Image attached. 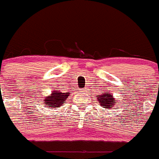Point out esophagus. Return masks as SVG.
<instances>
[{
  "instance_id": "34e87169",
  "label": "esophagus",
  "mask_w": 159,
  "mask_h": 159,
  "mask_svg": "<svg viewBox=\"0 0 159 159\" xmlns=\"http://www.w3.org/2000/svg\"><path fill=\"white\" fill-rule=\"evenodd\" d=\"M86 91H87V89H81V92H83V93H85Z\"/></svg>"
}]
</instances>
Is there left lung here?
I'll return each instance as SVG.
<instances>
[{"label":"left lung","instance_id":"1","mask_svg":"<svg viewBox=\"0 0 159 159\" xmlns=\"http://www.w3.org/2000/svg\"><path fill=\"white\" fill-rule=\"evenodd\" d=\"M98 103L100 105L103 107V108H113V106H115L116 104H117V101L115 98L112 97V93H103L99 97H98Z\"/></svg>","mask_w":159,"mask_h":159}]
</instances>
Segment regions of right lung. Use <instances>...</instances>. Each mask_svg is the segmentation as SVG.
Returning a JSON list of instances; mask_svg holds the SVG:
<instances>
[{"label":"right lung","instance_id":"obj_1","mask_svg":"<svg viewBox=\"0 0 159 159\" xmlns=\"http://www.w3.org/2000/svg\"><path fill=\"white\" fill-rule=\"evenodd\" d=\"M70 93H62L61 91H54L51 93V94L49 96H45L43 98L44 102L43 103L46 104L49 108H60L62 104H64L65 100L68 98Z\"/></svg>","mask_w":159,"mask_h":159}]
</instances>
